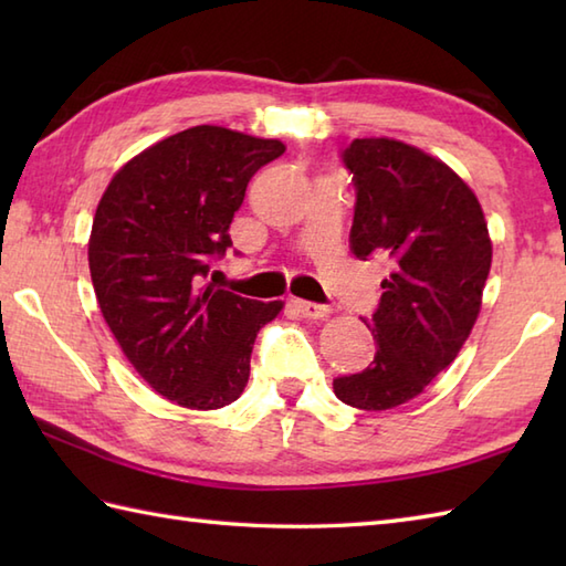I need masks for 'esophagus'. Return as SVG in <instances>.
Instances as JSON below:
<instances>
[{
	"mask_svg": "<svg viewBox=\"0 0 566 566\" xmlns=\"http://www.w3.org/2000/svg\"><path fill=\"white\" fill-rule=\"evenodd\" d=\"M294 306H296V311H298V314H302L304 318H314V321H321V318H326V316L331 314L328 306L314 304V302H304V298H296Z\"/></svg>",
	"mask_w": 566,
	"mask_h": 566,
	"instance_id": "1",
	"label": "esophagus"
}]
</instances>
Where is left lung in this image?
Here are the masks:
<instances>
[{"instance_id": "obj_1", "label": "left lung", "mask_w": 566, "mask_h": 566, "mask_svg": "<svg viewBox=\"0 0 566 566\" xmlns=\"http://www.w3.org/2000/svg\"><path fill=\"white\" fill-rule=\"evenodd\" d=\"M355 185L350 245L387 255L389 280L367 328L375 359L333 379L365 411L416 399L472 333L491 270V240L474 191L448 165L389 138H357L340 155Z\"/></svg>"}]
</instances>
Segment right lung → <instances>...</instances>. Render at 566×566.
Wrapping results in <instances>:
<instances>
[{
  "mask_svg": "<svg viewBox=\"0 0 566 566\" xmlns=\"http://www.w3.org/2000/svg\"><path fill=\"white\" fill-rule=\"evenodd\" d=\"M280 140L195 126L136 155L94 213L90 272L106 326L150 387L179 406L233 403L250 353L282 302L201 290L233 245L228 228Z\"/></svg>",
  "mask_w": 566,
  "mask_h": 566,
  "instance_id": "obj_1",
  "label": "right lung"
}]
</instances>
